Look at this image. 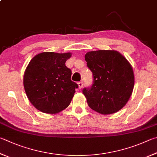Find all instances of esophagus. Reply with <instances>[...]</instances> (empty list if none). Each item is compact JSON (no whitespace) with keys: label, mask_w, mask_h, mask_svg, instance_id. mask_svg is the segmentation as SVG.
Segmentation results:
<instances>
[{"label":"esophagus","mask_w":157,"mask_h":157,"mask_svg":"<svg viewBox=\"0 0 157 157\" xmlns=\"http://www.w3.org/2000/svg\"><path fill=\"white\" fill-rule=\"evenodd\" d=\"M78 84V87H79V89H80V88H82V86H83V84H82V82H79Z\"/></svg>","instance_id":"esophagus-1"}]
</instances>
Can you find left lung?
I'll return each mask as SVG.
<instances>
[{"instance_id":"obj_1","label":"left lung","mask_w":157,"mask_h":157,"mask_svg":"<svg viewBox=\"0 0 157 157\" xmlns=\"http://www.w3.org/2000/svg\"><path fill=\"white\" fill-rule=\"evenodd\" d=\"M84 58L93 76L92 86L82 90L88 105L103 115L117 113L132 95L135 84L132 66L114 50L89 51Z\"/></svg>"}]
</instances>
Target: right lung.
<instances>
[{
    "label": "right lung",
    "instance_id": "right-lung-1",
    "mask_svg": "<svg viewBox=\"0 0 157 157\" xmlns=\"http://www.w3.org/2000/svg\"><path fill=\"white\" fill-rule=\"evenodd\" d=\"M71 53L43 52L31 59L25 71L23 84L29 100L42 113L56 114L70 104L78 85L71 81L65 62Z\"/></svg>",
    "mask_w": 157,
    "mask_h": 157
}]
</instances>
